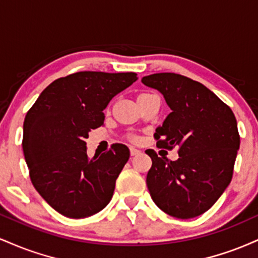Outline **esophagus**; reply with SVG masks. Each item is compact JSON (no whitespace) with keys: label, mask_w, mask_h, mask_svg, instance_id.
Returning a JSON list of instances; mask_svg holds the SVG:
<instances>
[{"label":"esophagus","mask_w":258,"mask_h":258,"mask_svg":"<svg viewBox=\"0 0 258 258\" xmlns=\"http://www.w3.org/2000/svg\"><path fill=\"white\" fill-rule=\"evenodd\" d=\"M130 153H131V155H132V156H135V155H138V154L141 153V152H139L138 149H136V148L131 147V148H130Z\"/></svg>","instance_id":"34e87169"}]
</instances>
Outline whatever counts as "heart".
Wrapping results in <instances>:
<instances>
[{
    "instance_id": "1",
    "label": "heart",
    "mask_w": 258,
    "mask_h": 258,
    "mask_svg": "<svg viewBox=\"0 0 258 258\" xmlns=\"http://www.w3.org/2000/svg\"><path fill=\"white\" fill-rule=\"evenodd\" d=\"M144 96H148V94H146V93H144V94H141V96H139V97H144ZM139 97H138V98H139Z\"/></svg>"
}]
</instances>
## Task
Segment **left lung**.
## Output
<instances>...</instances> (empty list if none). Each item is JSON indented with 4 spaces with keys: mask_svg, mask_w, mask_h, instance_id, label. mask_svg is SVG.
Instances as JSON below:
<instances>
[{
    "mask_svg": "<svg viewBox=\"0 0 258 258\" xmlns=\"http://www.w3.org/2000/svg\"><path fill=\"white\" fill-rule=\"evenodd\" d=\"M142 82L164 96L171 112L155 130L156 146L178 147L179 158H159L152 149L147 176L159 209L182 220L206 212L229 185L240 146L232 109L200 82L173 73L144 76Z\"/></svg>",
    "mask_w": 258,
    "mask_h": 258,
    "instance_id": "left-lung-1",
    "label": "left lung"
}]
</instances>
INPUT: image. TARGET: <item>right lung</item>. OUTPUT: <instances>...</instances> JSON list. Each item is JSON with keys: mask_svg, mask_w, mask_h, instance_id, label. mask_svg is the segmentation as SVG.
<instances>
[{"mask_svg": "<svg viewBox=\"0 0 258 258\" xmlns=\"http://www.w3.org/2000/svg\"><path fill=\"white\" fill-rule=\"evenodd\" d=\"M137 80L135 73L72 74L47 86L26 114L23 150L31 182L65 217H88L111 200L128 148L114 144L88 158L85 141L104 123L109 102Z\"/></svg>", "mask_w": 258, "mask_h": 258, "instance_id": "right-lung-1", "label": "right lung"}]
</instances>
